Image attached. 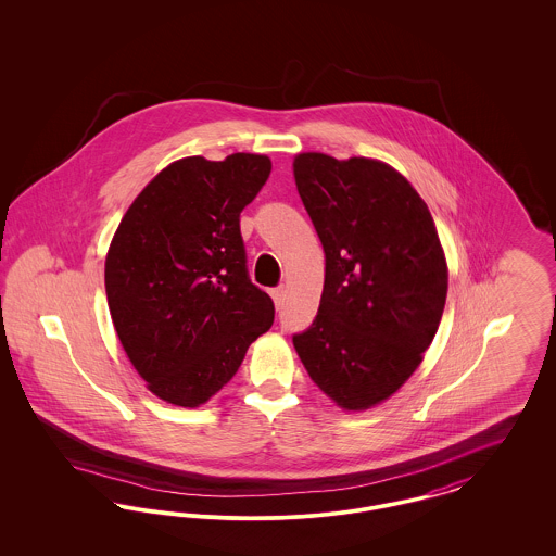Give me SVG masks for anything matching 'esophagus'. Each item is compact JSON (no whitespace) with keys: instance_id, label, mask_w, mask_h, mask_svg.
I'll return each mask as SVG.
<instances>
[{"instance_id":"obj_1","label":"esophagus","mask_w":556,"mask_h":556,"mask_svg":"<svg viewBox=\"0 0 556 556\" xmlns=\"http://www.w3.org/2000/svg\"><path fill=\"white\" fill-rule=\"evenodd\" d=\"M270 298H273L275 306L279 308L283 304V300H286V290L283 288H275V290L270 291Z\"/></svg>"}]
</instances>
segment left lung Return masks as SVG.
<instances>
[{
  "mask_svg": "<svg viewBox=\"0 0 556 556\" xmlns=\"http://www.w3.org/2000/svg\"><path fill=\"white\" fill-rule=\"evenodd\" d=\"M293 179L325 252L318 315L293 348L325 396L367 410L424 363L446 304V254L417 189L381 160L302 152Z\"/></svg>",
  "mask_w": 556,
  "mask_h": 556,
  "instance_id": "1",
  "label": "left lung"
}]
</instances>
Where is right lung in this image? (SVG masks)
<instances>
[{
  "label": "right lung",
  "mask_w": 556,
  "mask_h": 556,
  "mask_svg": "<svg viewBox=\"0 0 556 556\" xmlns=\"http://www.w3.org/2000/svg\"><path fill=\"white\" fill-rule=\"evenodd\" d=\"M270 175L265 154L175 160L141 189L106 254L116 336L160 400L195 408L231 381L275 318L250 283L239 214Z\"/></svg>",
  "instance_id": "right-lung-1"
}]
</instances>
